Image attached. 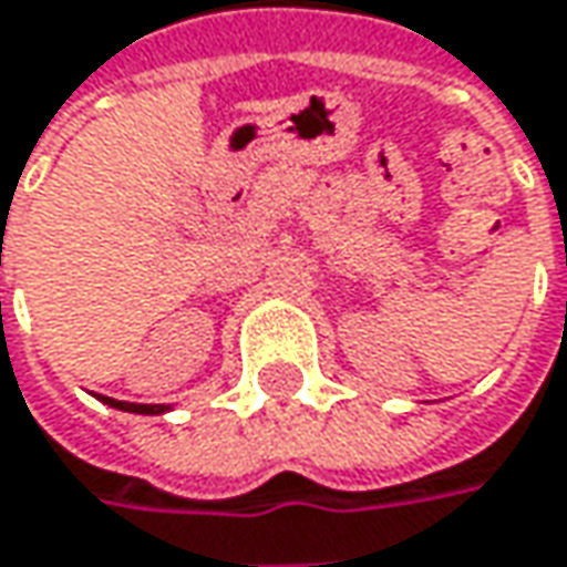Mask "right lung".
Masks as SVG:
<instances>
[{"instance_id":"add662e5","label":"right lung","mask_w":567,"mask_h":567,"mask_svg":"<svg viewBox=\"0 0 567 567\" xmlns=\"http://www.w3.org/2000/svg\"><path fill=\"white\" fill-rule=\"evenodd\" d=\"M105 404H112L117 411H131V414H163V411H169L163 404H124V401H115V398H105Z\"/></svg>"}]
</instances>
